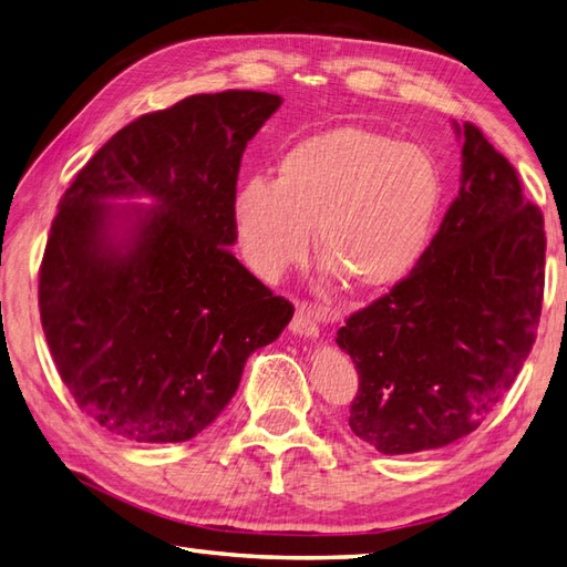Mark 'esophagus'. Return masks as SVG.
I'll list each match as a JSON object with an SVG mask.
<instances>
[{
    "instance_id": "1",
    "label": "esophagus",
    "mask_w": 567,
    "mask_h": 567,
    "mask_svg": "<svg viewBox=\"0 0 567 567\" xmlns=\"http://www.w3.org/2000/svg\"><path fill=\"white\" fill-rule=\"evenodd\" d=\"M290 331L295 336H305V339H317L319 336V315L317 309L311 305H299L292 323H290Z\"/></svg>"
}]
</instances>
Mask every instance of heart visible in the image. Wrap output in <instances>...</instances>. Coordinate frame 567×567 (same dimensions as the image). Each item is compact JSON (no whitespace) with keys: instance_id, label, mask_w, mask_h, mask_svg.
<instances>
[{"instance_id":"obj_1","label":"heart","mask_w":567,"mask_h":567,"mask_svg":"<svg viewBox=\"0 0 567 567\" xmlns=\"http://www.w3.org/2000/svg\"><path fill=\"white\" fill-rule=\"evenodd\" d=\"M443 204L426 151L358 126L307 136L250 177L234 199L244 256L262 277L302 262L317 226L319 256L360 292L402 282L424 256Z\"/></svg>"}]
</instances>
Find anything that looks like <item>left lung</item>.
<instances>
[{
  "instance_id": "obj_1",
  "label": "left lung",
  "mask_w": 567,
  "mask_h": 567,
  "mask_svg": "<svg viewBox=\"0 0 567 567\" xmlns=\"http://www.w3.org/2000/svg\"><path fill=\"white\" fill-rule=\"evenodd\" d=\"M461 189L416 268L336 333L353 358L348 426L384 455L473 433L532 353L544 302V214L473 124Z\"/></svg>"
}]
</instances>
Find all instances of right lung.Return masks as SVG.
Segmentation results:
<instances>
[{
    "label": "right lung",
    "mask_w": 567,
    "mask_h": 567,
    "mask_svg": "<svg viewBox=\"0 0 567 567\" xmlns=\"http://www.w3.org/2000/svg\"><path fill=\"white\" fill-rule=\"evenodd\" d=\"M277 94H195L143 114L72 179L48 236L39 307L60 380L106 431L195 439L295 307L236 260V179ZM141 196L142 205H114Z\"/></svg>",
    "instance_id": "1"
}]
</instances>
